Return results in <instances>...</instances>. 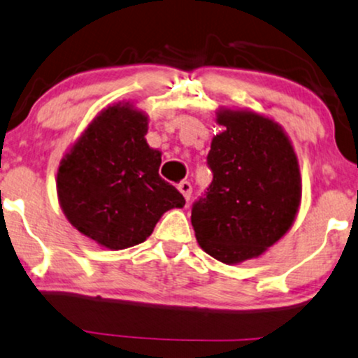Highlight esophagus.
<instances>
[{
  "mask_svg": "<svg viewBox=\"0 0 358 358\" xmlns=\"http://www.w3.org/2000/svg\"><path fill=\"white\" fill-rule=\"evenodd\" d=\"M178 189L180 191V194H182V196H184V199H186V201L191 199L192 186H191V182H189V180H182V182H179Z\"/></svg>",
  "mask_w": 358,
  "mask_h": 358,
  "instance_id": "esophagus-1",
  "label": "esophagus"
}]
</instances>
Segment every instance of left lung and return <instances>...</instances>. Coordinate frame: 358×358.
<instances>
[{
	"mask_svg": "<svg viewBox=\"0 0 358 358\" xmlns=\"http://www.w3.org/2000/svg\"><path fill=\"white\" fill-rule=\"evenodd\" d=\"M224 127L207 154L214 179L192 206L201 249L219 262L257 259L294 226L302 178L292 141L279 122L249 109L219 108Z\"/></svg>",
	"mask_w": 358,
	"mask_h": 358,
	"instance_id": "1",
	"label": "left lung"
}]
</instances>
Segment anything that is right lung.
I'll use <instances>...</instances> for the list:
<instances>
[{
    "label": "right lung",
    "instance_id": "right-lung-1",
    "mask_svg": "<svg viewBox=\"0 0 358 358\" xmlns=\"http://www.w3.org/2000/svg\"><path fill=\"white\" fill-rule=\"evenodd\" d=\"M149 119L132 103L108 106L57 167L61 209L74 229L111 250L138 245L182 194L159 176L161 151L149 148Z\"/></svg>",
    "mask_w": 358,
    "mask_h": 358
}]
</instances>
